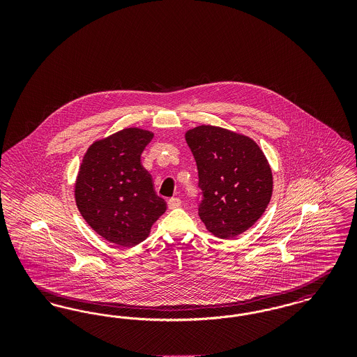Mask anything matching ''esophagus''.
I'll list each match as a JSON object with an SVG mask.
<instances>
[{
    "label": "esophagus",
    "mask_w": 357,
    "mask_h": 357,
    "mask_svg": "<svg viewBox=\"0 0 357 357\" xmlns=\"http://www.w3.org/2000/svg\"><path fill=\"white\" fill-rule=\"evenodd\" d=\"M181 199L179 198H171L170 201H169V208L172 210V208H178L179 206H181Z\"/></svg>",
    "instance_id": "34e87169"
}]
</instances>
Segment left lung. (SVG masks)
Segmentation results:
<instances>
[{"label": "left lung", "mask_w": 357, "mask_h": 357, "mask_svg": "<svg viewBox=\"0 0 357 357\" xmlns=\"http://www.w3.org/2000/svg\"><path fill=\"white\" fill-rule=\"evenodd\" d=\"M195 158L202 202L199 218L215 237L230 239L252 227L273 192L272 169L253 139L214 126L186 132Z\"/></svg>", "instance_id": "left-lung-1"}]
</instances>
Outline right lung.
Returning a JSON list of instances; mask_svg holds the SVG:
<instances>
[{
  "label": "right lung",
  "instance_id": "1",
  "mask_svg": "<svg viewBox=\"0 0 357 357\" xmlns=\"http://www.w3.org/2000/svg\"><path fill=\"white\" fill-rule=\"evenodd\" d=\"M153 132L124 128L86 150L75 183V199L85 222L104 239L131 248L149 237L166 211L140 155Z\"/></svg>",
  "mask_w": 357,
  "mask_h": 357
}]
</instances>
